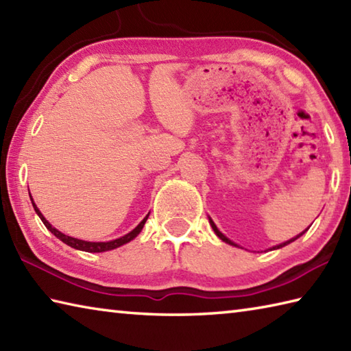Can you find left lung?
Listing matches in <instances>:
<instances>
[{
	"label": "left lung",
	"mask_w": 351,
	"mask_h": 351,
	"mask_svg": "<svg viewBox=\"0 0 351 351\" xmlns=\"http://www.w3.org/2000/svg\"><path fill=\"white\" fill-rule=\"evenodd\" d=\"M210 225H211V228H213V231H215V232H216V236H217L219 239H221V240H223V242H225V243H228V245H232V246H237V245H236L234 242H231V240H230L228 237H225V236L222 234V232L217 230V226L215 225V222H213V221H211V219H210ZM306 231H307V230H304V231H303V232H301V234H298L297 237H292L291 240H287V242H285V243H280V245H277V246H274V248H271V250H278V248H283V246H286V245H289L291 242H293V240H297L298 237H301V236H303Z\"/></svg>",
	"instance_id": "obj_1"
}]
</instances>
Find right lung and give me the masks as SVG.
I'll use <instances>...</instances> for the list:
<instances>
[{
  "label": "right lung",
  "instance_id": "obj_1",
  "mask_svg": "<svg viewBox=\"0 0 351 351\" xmlns=\"http://www.w3.org/2000/svg\"><path fill=\"white\" fill-rule=\"evenodd\" d=\"M30 199H32V196H30ZM32 204H33L34 211H36V215L40 217V221L44 222V225L47 226L48 231H51L54 236H56L59 240H62V242H64V243H66L68 246H71V248L79 250V251H86V252H105V251H111V250L119 248V246H121V245H125V243L130 242V240H134L136 236L140 234L141 230H143V226H144V223H146L147 217H149V215H147L138 225L135 226V228H134L132 231L128 232L126 236H123V237H120V239L109 240V242H86V240L74 239V237H70V236L64 234V232L58 231V230L54 228V226H51V223L48 222L47 219L43 216V213L39 211V208L36 207V204L33 202V199H32Z\"/></svg>",
  "mask_w": 351,
  "mask_h": 351
}]
</instances>
